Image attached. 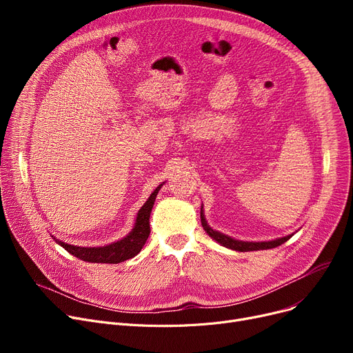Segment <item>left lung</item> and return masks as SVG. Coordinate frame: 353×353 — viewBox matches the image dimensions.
Listing matches in <instances>:
<instances>
[{"label":"left lung","instance_id":"left-lung-1","mask_svg":"<svg viewBox=\"0 0 353 353\" xmlns=\"http://www.w3.org/2000/svg\"><path fill=\"white\" fill-rule=\"evenodd\" d=\"M200 219H201L203 229H205V232L214 240V242H217L219 245L225 246L228 249L237 250V252H253V250L273 249V248H277V246L283 245L285 242H288V240L294 234V233H292V234H288L285 237H279V239H274V240H268V242H245V240L233 239V237H230V236H228L225 233L217 232L213 228H210L206 217H205V210H203V205H201V209H200Z\"/></svg>","mask_w":353,"mask_h":353}]
</instances>
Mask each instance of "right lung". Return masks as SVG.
<instances>
[{"label":"right lung","mask_w":353,"mask_h":353,"mask_svg":"<svg viewBox=\"0 0 353 353\" xmlns=\"http://www.w3.org/2000/svg\"><path fill=\"white\" fill-rule=\"evenodd\" d=\"M164 183L159 184V186L154 189V192L150 194L145 200L144 205L140 208L137 212L136 220H134V226L128 234H125L123 239L117 240V242H113L105 246H99V248H83V246H74L68 245L65 242H61L60 239L51 236L55 242H57L61 248H64L68 253L72 256H76L84 262L90 263H121L127 259H132L140 253L143 249L145 240L148 239V234H150V213L154 205V200L157 197L159 190L161 189Z\"/></svg>","instance_id":"add662e5"}]
</instances>
